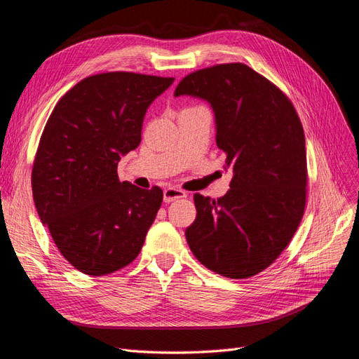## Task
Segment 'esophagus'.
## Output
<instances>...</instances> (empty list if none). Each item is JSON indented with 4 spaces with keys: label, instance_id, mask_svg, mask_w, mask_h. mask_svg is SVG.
Masks as SVG:
<instances>
[{
    "label": "esophagus",
    "instance_id": "obj_1",
    "mask_svg": "<svg viewBox=\"0 0 359 359\" xmlns=\"http://www.w3.org/2000/svg\"><path fill=\"white\" fill-rule=\"evenodd\" d=\"M186 196H187L186 191L181 190V189H175V187H169V189H165V191H163V201H165L166 203L182 199Z\"/></svg>",
    "mask_w": 359,
    "mask_h": 359
}]
</instances>
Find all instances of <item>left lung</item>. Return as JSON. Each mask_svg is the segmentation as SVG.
<instances>
[{
  "mask_svg": "<svg viewBox=\"0 0 359 359\" xmlns=\"http://www.w3.org/2000/svg\"><path fill=\"white\" fill-rule=\"evenodd\" d=\"M208 102L217 147L233 177L212 201L194 194L196 220L186 229L202 265L229 278L268 268L287 247L306 208V137L295 107L274 83L245 64L193 72L175 90Z\"/></svg>",
  "mask_w": 359,
  "mask_h": 359,
  "instance_id": "left-lung-1",
  "label": "left lung"
}]
</instances>
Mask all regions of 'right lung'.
Returning a JSON list of instances; mask_svg holds the SVG:
<instances>
[{
  "instance_id": "right-lung-1",
  "label": "right lung",
  "mask_w": 359,
  "mask_h": 359,
  "mask_svg": "<svg viewBox=\"0 0 359 359\" xmlns=\"http://www.w3.org/2000/svg\"><path fill=\"white\" fill-rule=\"evenodd\" d=\"M173 78L111 72L76 83L53 107L31 186L37 214L61 255L88 276L133 262L163 201L118 180V161L140 144L149 104Z\"/></svg>"
}]
</instances>
